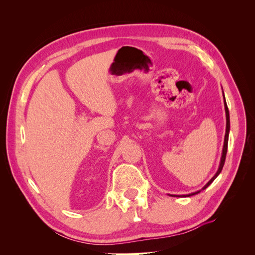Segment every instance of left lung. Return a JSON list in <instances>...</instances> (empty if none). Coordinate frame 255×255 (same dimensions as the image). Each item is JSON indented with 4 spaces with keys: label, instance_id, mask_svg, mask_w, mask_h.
<instances>
[{
    "label": "left lung",
    "instance_id": "left-lung-1",
    "mask_svg": "<svg viewBox=\"0 0 255 255\" xmlns=\"http://www.w3.org/2000/svg\"><path fill=\"white\" fill-rule=\"evenodd\" d=\"M223 97H225V95H223ZM225 107H226V115H227V128H226V136H225V144H223V150H222V156H221V161H220V165H219V169H218V171L216 172V174L212 177V179L210 180V182H208L205 186L201 189V190H203V189H205L206 187H208L210 186V185L213 183V181L216 179V177L218 176V174L221 172V170H222V168H223V165H225V161H226V156H227V151H228V140H229V132H230V115H229V109H228V105H227V102H226V100H225ZM201 190H199V191H197V192H192V194H190V195H187L188 197H190V196H194V195H197V194H199L200 191ZM183 197H186V196H183Z\"/></svg>",
    "mask_w": 255,
    "mask_h": 255
}]
</instances>
